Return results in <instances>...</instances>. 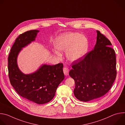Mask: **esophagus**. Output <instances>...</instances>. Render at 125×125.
Masks as SVG:
<instances>
[{"mask_svg":"<svg viewBox=\"0 0 125 125\" xmlns=\"http://www.w3.org/2000/svg\"><path fill=\"white\" fill-rule=\"evenodd\" d=\"M63 72L65 76H68L69 75V69L68 68L65 67L63 68Z\"/></svg>","mask_w":125,"mask_h":125,"instance_id":"obj_1","label":"esophagus"}]
</instances>
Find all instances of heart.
Wrapping results in <instances>:
<instances>
[{"instance_id": "b5f03b06", "label": "heart", "mask_w": 125, "mask_h": 125, "mask_svg": "<svg viewBox=\"0 0 125 125\" xmlns=\"http://www.w3.org/2000/svg\"><path fill=\"white\" fill-rule=\"evenodd\" d=\"M56 48L60 52H67V57L71 62L81 59L87 52L88 41L84 36L75 33L58 38L55 43ZM60 55V53H57Z\"/></svg>"}]
</instances>
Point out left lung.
I'll return each mask as SVG.
<instances>
[{
    "instance_id": "obj_1",
    "label": "left lung",
    "mask_w": 125,
    "mask_h": 125,
    "mask_svg": "<svg viewBox=\"0 0 125 125\" xmlns=\"http://www.w3.org/2000/svg\"><path fill=\"white\" fill-rule=\"evenodd\" d=\"M94 49L81 59L72 63L69 73L75 81L74 94L80 101L87 102L107 93L116 77V59L110 41L99 31Z\"/></svg>"
}]
</instances>
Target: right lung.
<instances>
[{
  "label": "right lung",
  "instance_id": "1",
  "mask_svg": "<svg viewBox=\"0 0 125 125\" xmlns=\"http://www.w3.org/2000/svg\"><path fill=\"white\" fill-rule=\"evenodd\" d=\"M39 31H26L18 37L8 58V75L11 84L22 97L37 104L50 101L54 97L57 87L64 79L63 65H43L33 73L24 74L18 68L17 59L23 47L35 40Z\"/></svg>",
  "mask_w": 125,
  "mask_h": 125
}]
</instances>
